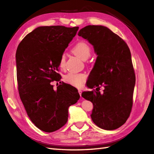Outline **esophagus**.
I'll return each mask as SVG.
<instances>
[{"label":"esophagus","instance_id":"34e87169","mask_svg":"<svg viewBox=\"0 0 154 154\" xmlns=\"http://www.w3.org/2000/svg\"><path fill=\"white\" fill-rule=\"evenodd\" d=\"M78 92H79V94H80V96H82V90H80V89L78 90Z\"/></svg>","mask_w":154,"mask_h":154}]
</instances>
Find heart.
<instances>
[{
    "label": "heart",
    "instance_id": "b5f03b06",
    "mask_svg": "<svg viewBox=\"0 0 154 154\" xmlns=\"http://www.w3.org/2000/svg\"><path fill=\"white\" fill-rule=\"evenodd\" d=\"M91 48L84 41H79L75 44L72 48V52L78 57L86 60L91 54ZM65 64V56L62 54L59 60V67L62 69ZM87 80V75L82 72H69L64 76L66 82L76 88H81Z\"/></svg>",
    "mask_w": 154,
    "mask_h": 154
}]
</instances>
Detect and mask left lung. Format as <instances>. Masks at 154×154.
I'll return each instance as SVG.
<instances>
[{
    "label": "left lung",
    "instance_id": "1",
    "mask_svg": "<svg viewBox=\"0 0 154 154\" xmlns=\"http://www.w3.org/2000/svg\"><path fill=\"white\" fill-rule=\"evenodd\" d=\"M78 34L88 40L98 55L87 82L89 88H97L82 96L92 102L91 118L97 126L117 129L129 118L133 105L136 76L129 47L106 26L88 25ZM100 86L105 88L102 94Z\"/></svg>",
    "mask_w": 154,
    "mask_h": 154
}]
</instances>
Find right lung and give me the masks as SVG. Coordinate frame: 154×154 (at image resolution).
Returning <instances> with one entry per match:
<instances>
[{
    "label": "right lung",
    "mask_w": 154,
    "mask_h": 154,
    "mask_svg": "<svg viewBox=\"0 0 154 154\" xmlns=\"http://www.w3.org/2000/svg\"><path fill=\"white\" fill-rule=\"evenodd\" d=\"M78 26H40L28 34L16 52L19 96L28 116L40 130L52 132L68 121V108L80 99L78 90L58 82L59 60Z\"/></svg>",
    "instance_id": "add662e5"
}]
</instances>
